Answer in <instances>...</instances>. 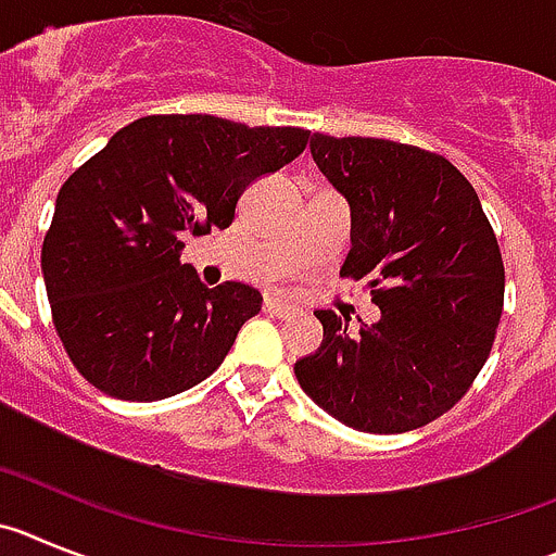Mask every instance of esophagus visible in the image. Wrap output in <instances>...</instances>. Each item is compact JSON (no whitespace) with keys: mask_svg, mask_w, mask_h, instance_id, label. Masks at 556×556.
Instances as JSON below:
<instances>
[{"mask_svg":"<svg viewBox=\"0 0 556 556\" xmlns=\"http://www.w3.org/2000/svg\"><path fill=\"white\" fill-rule=\"evenodd\" d=\"M266 309L271 315H277V318H293V315L299 313L296 304L285 302V299H279V296H268L266 299Z\"/></svg>","mask_w":556,"mask_h":556,"instance_id":"esophagus-1","label":"esophagus"}]
</instances>
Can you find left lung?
Instances as JSON below:
<instances>
[{"mask_svg":"<svg viewBox=\"0 0 556 556\" xmlns=\"http://www.w3.org/2000/svg\"><path fill=\"white\" fill-rule=\"evenodd\" d=\"M352 207L343 277L365 279L377 324L349 332L332 309L318 352L296 359L302 390L346 427H427L482 371L504 307V263L473 185L440 154L384 138L309 141Z\"/></svg>","mask_w":556,"mask_h":556,"instance_id":"8db88e82","label":"left lung"}]
</instances>
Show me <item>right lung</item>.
Returning <instances> with one entry per match:
<instances>
[{
	"mask_svg": "<svg viewBox=\"0 0 556 556\" xmlns=\"http://www.w3.org/2000/svg\"><path fill=\"white\" fill-rule=\"evenodd\" d=\"M309 141L302 127L147 116L118 129L63 182L41 268L74 368L124 402H157L224 363L260 290L207 288L182 263L185 235L227 229L254 179Z\"/></svg>",
	"mask_w": 556,
	"mask_h": 556,
	"instance_id": "1",
	"label": "right lung"
}]
</instances>
